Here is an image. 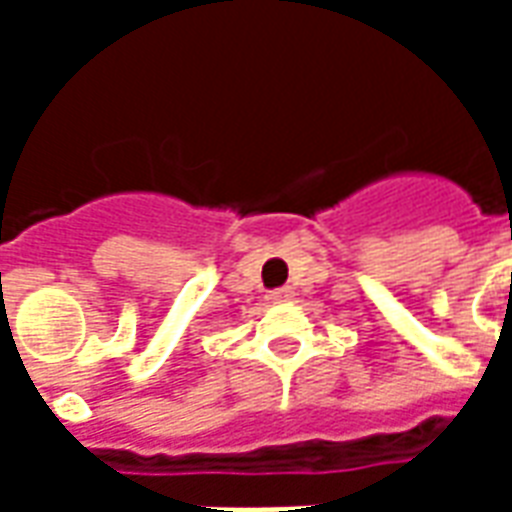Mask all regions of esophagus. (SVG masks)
<instances>
[{
    "label": "esophagus",
    "mask_w": 512,
    "mask_h": 512,
    "mask_svg": "<svg viewBox=\"0 0 512 512\" xmlns=\"http://www.w3.org/2000/svg\"><path fill=\"white\" fill-rule=\"evenodd\" d=\"M293 299V288H279V290H274V293H271V301H290Z\"/></svg>",
    "instance_id": "34e87169"
}]
</instances>
